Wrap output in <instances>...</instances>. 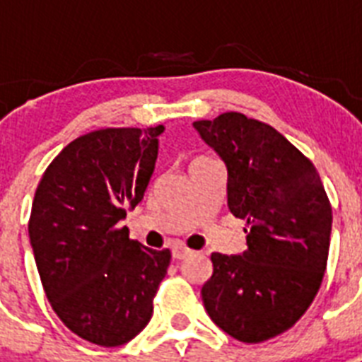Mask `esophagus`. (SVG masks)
<instances>
[{"label":"esophagus","instance_id":"obj_1","mask_svg":"<svg viewBox=\"0 0 362 362\" xmlns=\"http://www.w3.org/2000/svg\"><path fill=\"white\" fill-rule=\"evenodd\" d=\"M187 255H192V250H189V247L182 246V244H175V246H173V259L180 261V259H186Z\"/></svg>","mask_w":362,"mask_h":362}]
</instances>
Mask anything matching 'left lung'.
<instances>
[{
  "mask_svg": "<svg viewBox=\"0 0 362 362\" xmlns=\"http://www.w3.org/2000/svg\"><path fill=\"white\" fill-rule=\"evenodd\" d=\"M227 167V206L246 220L242 255L212 253L201 289L210 320L240 342L291 329L320 291L332 209L314 163L269 124L240 112L193 122Z\"/></svg>",
  "mask_w": 362,
  "mask_h": 362,
  "instance_id": "8db88e82",
  "label": "left lung"
}]
</instances>
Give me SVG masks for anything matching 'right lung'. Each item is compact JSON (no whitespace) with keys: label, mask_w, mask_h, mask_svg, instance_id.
<instances>
[{"label":"right lung","mask_w":362,"mask_h":362,"mask_svg":"<svg viewBox=\"0 0 362 362\" xmlns=\"http://www.w3.org/2000/svg\"><path fill=\"white\" fill-rule=\"evenodd\" d=\"M163 125L107 127L69 142L45 170L31 204L30 242L47 298L64 325L116 348L148 325L170 263L120 227L152 178Z\"/></svg>","instance_id":"obj_1"}]
</instances>
